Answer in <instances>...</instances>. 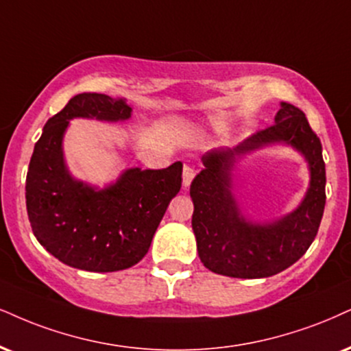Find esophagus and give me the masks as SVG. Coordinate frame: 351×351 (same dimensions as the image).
Instances as JSON below:
<instances>
[{
	"instance_id": "obj_1",
	"label": "esophagus",
	"mask_w": 351,
	"mask_h": 351,
	"mask_svg": "<svg viewBox=\"0 0 351 351\" xmlns=\"http://www.w3.org/2000/svg\"><path fill=\"white\" fill-rule=\"evenodd\" d=\"M193 177H195V169L192 166H189V164H184V171H182V184L184 187L187 189L190 184H192Z\"/></svg>"
}]
</instances>
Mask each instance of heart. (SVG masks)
Wrapping results in <instances>:
<instances>
[{
	"label": "heart",
	"instance_id": "heart-1",
	"mask_svg": "<svg viewBox=\"0 0 351 351\" xmlns=\"http://www.w3.org/2000/svg\"><path fill=\"white\" fill-rule=\"evenodd\" d=\"M208 127H210V128H213L215 132H219V130H223L224 123H223V122H219V120H210V122H208Z\"/></svg>",
	"mask_w": 351,
	"mask_h": 351
}]
</instances>
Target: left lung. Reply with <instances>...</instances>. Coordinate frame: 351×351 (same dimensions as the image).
Returning <instances> with one entry per match:
<instances>
[{
  "label": "left lung",
  "instance_id": "left-lung-1",
  "mask_svg": "<svg viewBox=\"0 0 351 351\" xmlns=\"http://www.w3.org/2000/svg\"><path fill=\"white\" fill-rule=\"evenodd\" d=\"M274 144L291 145L306 159L310 187L295 210L258 223L240 211L232 192V171L242 155ZM202 162L205 167L190 185V197L192 229L203 265L232 278H267L300 261L317 234L326 206L322 145L302 110L281 102L275 125L234 148L208 151Z\"/></svg>",
  "mask_w": 351,
  "mask_h": 351
}]
</instances>
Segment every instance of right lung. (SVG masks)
Instances as JSON below:
<instances>
[{
  "label": "right lung",
  "mask_w": 351,
  "mask_h": 351,
  "mask_svg": "<svg viewBox=\"0 0 351 351\" xmlns=\"http://www.w3.org/2000/svg\"><path fill=\"white\" fill-rule=\"evenodd\" d=\"M132 110L125 99L77 94L49 119L34 148L25 179L30 226L47 252L73 268L117 271L140 262L182 185V162L125 169L104 189L71 176L63 153L70 120L125 122Z\"/></svg>",
  "instance_id": "obj_1"
}]
</instances>
